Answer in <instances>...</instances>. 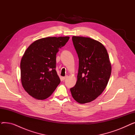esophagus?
<instances>
[{
	"label": "esophagus",
	"mask_w": 135,
	"mask_h": 135,
	"mask_svg": "<svg viewBox=\"0 0 135 135\" xmlns=\"http://www.w3.org/2000/svg\"><path fill=\"white\" fill-rule=\"evenodd\" d=\"M67 77H68V76H67V75H66L65 76H63V77H62V80H65L67 78Z\"/></svg>",
	"instance_id": "1"
}]
</instances>
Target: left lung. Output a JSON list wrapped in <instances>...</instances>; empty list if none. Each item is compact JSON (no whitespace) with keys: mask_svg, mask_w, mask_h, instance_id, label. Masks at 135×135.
<instances>
[{"mask_svg":"<svg viewBox=\"0 0 135 135\" xmlns=\"http://www.w3.org/2000/svg\"><path fill=\"white\" fill-rule=\"evenodd\" d=\"M79 58L75 85L70 88L72 97L79 103L90 102L107 85L112 67L107 50L100 42L88 37H72Z\"/></svg>","mask_w":135,"mask_h":135,"instance_id":"8db88e82","label":"left lung"}]
</instances>
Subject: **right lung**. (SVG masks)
I'll list each match as a JSON object with an SVG mask.
<instances>
[{"label":"right lung","mask_w":135,"mask_h":135,"mask_svg":"<svg viewBox=\"0 0 135 135\" xmlns=\"http://www.w3.org/2000/svg\"><path fill=\"white\" fill-rule=\"evenodd\" d=\"M69 39V37L41 38L27 49L20 63L21 80L30 96L45 100L59 85L61 81L56 70V54Z\"/></svg>","instance_id":"obj_1"}]
</instances>
